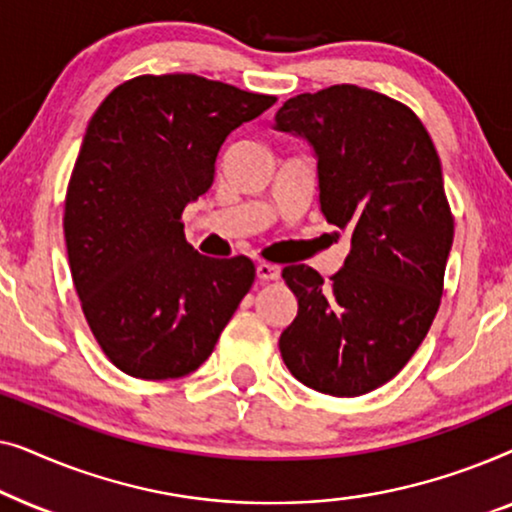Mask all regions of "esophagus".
<instances>
[{
  "instance_id": "obj_1",
  "label": "esophagus",
  "mask_w": 512,
  "mask_h": 512,
  "mask_svg": "<svg viewBox=\"0 0 512 512\" xmlns=\"http://www.w3.org/2000/svg\"><path fill=\"white\" fill-rule=\"evenodd\" d=\"M279 275H282V272H279L277 265L265 263V261L256 263V277L261 279V282H275V279H279Z\"/></svg>"
}]
</instances>
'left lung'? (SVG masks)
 Instances as JSON below:
<instances>
[{
	"mask_svg": "<svg viewBox=\"0 0 512 512\" xmlns=\"http://www.w3.org/2000/svg\"><path fill=\"white\" fill-rule=\"evenodd\" d=\"M275 130L312 146L321 212L352 237L328 284L310 265L282 270L298 314L279 352L305 387L368 394L401 373L443 296L454 219L438 151L405 104L349 83L286 100Z\"/></svg>",
	"mask_w": 512,
	"mask_h": 512,
	"instance_id": "8db88e82",
	"label": "left lung"
}]
</instances>
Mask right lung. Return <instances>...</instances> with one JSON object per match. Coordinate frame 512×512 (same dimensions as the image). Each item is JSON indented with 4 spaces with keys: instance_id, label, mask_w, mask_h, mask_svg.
I'll return each mask as SVG.
<instances>
[{
    "instance_id": "1",
    "label": "right lung",
    "mask_w": 512,
    "mask_h": 512,
    "mask_svg": "<svg viewBox=\"0 0 512 512\" xmlns=\"http://www.w3.org/2000/svg\"><path fill=\"white\" fill-rule=\"evenodd\" d=\"M275 102L195 74L137 76L90 118L65 242L90 331L125 375L193 373L254 284L247 256L198 254L181 212L209 191L230 132Z\"/></svg>"
}]
</instances>
